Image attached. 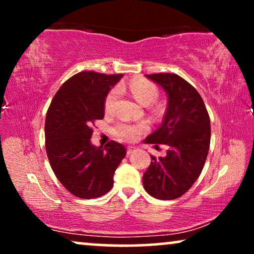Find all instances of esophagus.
I'll return each instance as SVG.
<instances>
[{
	"mask_svg": "<svg viewBox=\"0 0 254 254\" xmlns=\"http://www.w3.org/2000/svg\"><path fill=\"white\" fill-rule=\"evenodd\" d=\"M135 151L134 147H127V155H131Z\"/></svg>",
	"mask_w": 254,
	"mask_h": 254,
	"instance_id": "obj_1",
	"label": "esophagus"
}]
</instances>
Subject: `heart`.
Returning <instances> with one entry per match:
<instances>
[{
	"label": "heart",
	"mask_w": 254,
	"mask_h": 254,
	"mask_svg": "<svg viewBox=\"0 0 254 254\" xmlns=\"http://www.w3.org/2000/svg\"><path fill=\"white\" fill-rule=\"evenodd\" d=\"M129 90L134 98L138 103L143 104V105H149V104L155 103L158 98L159 91L158 88L154 83L148 81L144 78H136L129 83ZM119 95V89L114 88L107 93L105 98V111L111 112L113 110L114 104ZM147 129V125L145 124H128V123H119L117 124L113 128V133L117 137L124 141H134L138 135Z\"/></svg>",
	"instance_id": "obj_1"
}]
</instances>
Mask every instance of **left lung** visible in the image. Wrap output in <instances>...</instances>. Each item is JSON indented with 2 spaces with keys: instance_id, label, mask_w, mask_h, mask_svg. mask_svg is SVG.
Here are the masks:
<instances>
[{
  "instance_id": "left-lung-1",
  "label": "left lung",
  "mask_w": 254,
  "mask_h": 254,
  "mask_svg": "<svg viewBox=\"0 0 254 254\" xmlns=\"http://www.w3.org/2000/svg\"><path fill=\"white\" fill-rule=\"evenodd\" d=\"M145 77L161 85L168 95V109L157 130L145 143L168 145L164 157L151 156L143 175L148 194L159 200H173L189 190L202 171L210 144V119L199 92L176 74Z\"/></svg>"
}]
</instances>
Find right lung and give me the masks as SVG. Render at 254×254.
<instances>
[{
    "instance_id": "add662e5",
    "label": "right lung",
    "mask_w": 254,
    "mask_h": 254,
    "mask_svg": "<svg viewBox=\"0 0 254 254\" xmlns=\"http://www.w3.org/2000/svg\"><path fill=\"white\" fill-rule=\"evenodd\" d=\"M123 74L81 71L55 93L46 114L45 138L51 168L65 190L81 199H95L113 187V176L126 156L116 141L91 143L92 126L102 120L105 98Z\"/></svg>"
}]
</instances>
